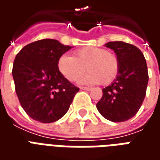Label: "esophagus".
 Returning <instances> with one entry per match:
<instances>
[{
  "instance_id": "obj_1",
  "label": "esophagus",
  "mask_w": 160,
  "mask_h": 160,
  "mask_svg": "<svg viewBox=\"0 0 160 160\" xmlns=\"http://www.w3.org/2000/svg\"><path fill=\"white\" fill-rule=\"evenodd\" d=\"M80 89H81V90L88 91V92H90V91H92V88H90V87H80Z\"/></svg>"
}]
</instances>
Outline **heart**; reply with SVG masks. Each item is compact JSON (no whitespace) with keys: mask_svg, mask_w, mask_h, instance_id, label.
<instances>
[{"mask_svg":"<svg viewBox=\"0 0 160 160\" xmlns=\"http://www.w3.org/2000/svg\"><path fill=\"white\" fill-rule=\"evenodd\" d=\"M60 73L69 81H75L84 73H88L80 80L82 84L101 83L109 85L119 72V60L114 53L102 48L87 46L77 49L73 56L62 55L58 60Z\"/></svg>","mask_w":160,"mask_h":160,"instance_id":"heart-1","label":"heart"}]
</instances>
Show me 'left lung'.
<instances>
[{
  "label": "left lung",
  "mask_w": 160,
  "mask_h": 160,
  "mask_svg": "<svg viewBox=\"0 0 160 160\" xmlns=\"http://www.w3.org/2000/svg\"><path fill=\"white\" fill-rule=\"evenodd\" d=\"M119 60V72L112 83L102 89L98 111L111 122H125L134 117L144 100L148 72L144 55L136 46L115 41L105 43Z\"/></svg>",
  "instance_id": "8db88e82"
}]
</instances>
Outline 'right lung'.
I'll return each instance as SVG.
<instances>
[{"label":"right lung","mask_w":160,"mask_h":160,"mask_svg":"<svg viewBox=\"0 0 160 160\" xmlns=\"http://www.w3.org/2000/svg\"><path fill=\"white\" fill-rule=\"evenodd\" d=\"M72 47L42 39L26 45L16 56L12 77L19 103L30 118L42 123L66 114L79 88L58 69V60Z\"/></svg>","instance_id":"right-lung-1"}]
</instances>
